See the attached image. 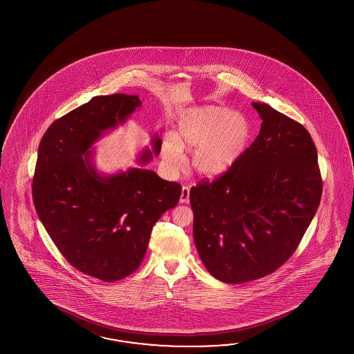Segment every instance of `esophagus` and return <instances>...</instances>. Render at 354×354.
<instances>
[{
  "label": "esophagus",
  "instance_id": "34e87169",
  "mask_svg": "<svg viewBox=\"0 0 354 354\" xmlns=\"http://www.w3.org/2000/svg\"><path fill=\"white\" fill-rule=\"evenodd\" d=\"M188 200H189V187L183 186L180 192V203H188Z\"/></svg>",
  "mask_w": 354,
  "mask_h": 354
}]
</instances>
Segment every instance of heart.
<instances>
[{
  "label": "heart",
  "instance_id": "b5f03b06",
  "mask_svg": "<svg viewBox=\"0 0 354 354\" xmlns=\"http://www.w3.org/2000/svg\"><path fill=\"white\" fill-rule=\"evenodd\" d=\"M252 127L245 116L220 106H203L182 113L174 136L162 143L169 169L182 162V151L196 149L191 166L203 176H218L241 159L248 148Z\"/></svg>",
  "mask_w": 354,
  "mask_h": 354
}]
</instances>
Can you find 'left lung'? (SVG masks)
<instances>
[{
  "label": "left lung",
  "mask_w": 354,
  "mask_h": 354,
  "mask_svg": "<svg viewBox=\"0 0 354 354\" xmlns=\"http://www.w3.org/2000/svg\"><path fill=\"white\" fill-rule=\"evenodd\" d=\"M256 140L225 174L189 191L194 239L211 276L244 283L279 270L319 207L323 180L308 130L266 104Z\"/></svg>",
  "instance_id": "left-lung-1"
}]
</instances>
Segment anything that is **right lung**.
<instances>
[{
    "label": "right lung",
    "instance_id": "right-lung-1",
    "mask_svg": "<svg viewBox=\"0 0 354 354\" xmlns=\"http://www.w3.org/2000/svg\"><path fill=\"white\" fill-rule=\"evenodd\" d=\"M139 106L136 95L96 96L54 121L39 144L32 178L39 218L75 270L105 282L136 271L153 225L177 205L182 192L180 183L145 168L102 177L92 165V144ZM151 144L158 156V136ZM151 158L148 149L139 163Z\"/></svg>",
    "mask_w": 354,
    "mask_h": 354
}]
</instances>
